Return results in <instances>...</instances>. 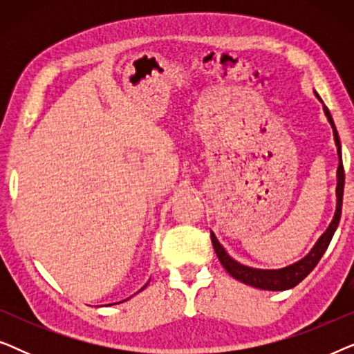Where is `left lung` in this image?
<instances>
[{"label": "left lung", "mask_w": 354, "mask_h": 354, "mask_svg": "<svg viewBox=\"0 0 354 354\" xmlns=\"http://www.w3.org/2000/svg\"><path fill=\"white\" fill-rule=\"evenodd\" d=\"M324 113H326L328 122H330L332 129H333V138H335L337 143V149H338V158H340V164H338V171H337V177H338V183H337V212L335 217H333L332 224L328 225V229L326 230L319 241L314 246L311 253H309L306 258L298 261L288 268L279 269V270H259V269H251L246 268V266H241L230 258L229 254L225 253V250L222 248L219 241L214 236V234H211V241L212 246H214V251L219 258L221 264L224 266V269L229 272L232 277L240 280L246 285H251L254 288H261V290H288L293 288L295 285H298L301 280L306 277V275L311 272V270L316 268L319 261H321L322 254L326 253L328 243H330L333 234H335L338 222H340V216H342V203H343V187H345V171H343V162H342V149H340V140H338V133L335 129V124H333V119L330 113H328L327 106H324Z\"/></svg>", "instance_id": "1"}]
</instances>
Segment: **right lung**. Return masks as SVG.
<instances>
[{"label":"right lung","instance_id":"right-lung-1","mask_svg":"<svg viewBox=\"0 0 354 354\" xmlns=\"http://www.w3.org/2000/svg\"><path fill=\"white\" fill-rule=\"evenodd\" d=\"M145 287H147V285H145ZM145 287H143V288H142V290H145ZM124 301H125V299H124Z\"/></svg>","mask_w":354,"mask_h":354}]
</instances>
